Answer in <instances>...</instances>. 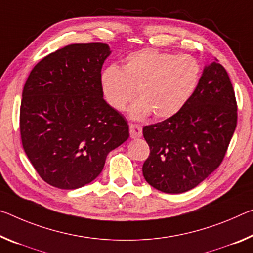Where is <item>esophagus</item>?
Listing matches in <instances>:
<instances>
[{"label": "esophagus", "instance_id": "1", "mask_svg": "<svg viewBox=\"0 0 253 253\" xmlns=\"http://www.w3.org/2000/svg\"><path fill=\"white\" fill-rule=\"evenodd\" d=\"M129 133H130L131 138L142 137V135H143L142 126L138 125V124H130V125H129Z\"/></svg>", "mask_w": 253, "mask_h": 253}]
</instances>
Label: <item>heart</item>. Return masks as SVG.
<instances>
[{"label": "heart", "mask_w": 253, "mask_h": 253, "mask_svg": "<svg viewBox=\"0 0 253 253\" xmlns=\"http://www.w3.org/2000/svg\"><path fill=\"white\" fill-rule=\"evenodd\" d=\"M200 66L190 55L163 53L145 48L127 56L123 67L109 65L100 74V87L108 105L123 111L135 98L141 100L129 109L134 119L153 112L158 119L174 116L194 93L199 81Z\"/></svg>", "instance_id": "heart-1"}]
</instances>
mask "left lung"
Returning a JSON list of instances; mask_svg holds the SVG:
<instances>
[{
    "mask_svg": "<svg viewBox=\"0 0 253 253\" xmlns=\"http://www.w3.org/2000/svg\"><path fill=\"white\" fill-rule=\"evenodd\" d=\"M236 101L225 69L204 67L197 87L174 116L143 128L150 156L143 164L148 184L166 194L197 187L217 169L236 127Z\"/></svg>",
    "mask_w": 253,
    "mask_h": 253,
    "instance_id": "8db88e82",
    "label": "left lung"
}]
</instances>
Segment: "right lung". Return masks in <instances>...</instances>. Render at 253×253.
<instances>
[{
	"instance_id": "right-lung-1",
	"label": "right lung",
	"mask_w": 253,
	"mask_h": 253,
	"mask_svg": "<svg viewBox=\"0 0 253 253\" xmlns=\"http://www.w3.org/2000/svg\"><path fill=\"white\" fill-rule=\"evenodd\" d=\"M107 43H74L43 57L28 76L20 107L23 150L43 181L78 189L129 137L126 119L103 99Z\"/></svg>"
}]
</instances>
